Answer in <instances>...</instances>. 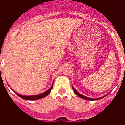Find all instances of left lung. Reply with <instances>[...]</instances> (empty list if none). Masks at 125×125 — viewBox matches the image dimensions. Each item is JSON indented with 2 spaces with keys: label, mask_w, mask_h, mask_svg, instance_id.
<instances>
[{
  "label": "left lung",
  "mask_w": 125,
  "mask_h": 125,
  "mask_svg": "<svg viewBox=\"0 0 125 125\" xmlns=\"http://www.w3.org/2000/svg\"><path fill=\"white\" fill-rule=\"evenodd\" d=\"M72 88L73 89V91H74V92L75 93V94H76L77 96H78L79 97H80V98H82V99H85V100H87V101H95V100H99V99H102V98H103V97H101V98H97V99H91V98H89V97H85V96H83V95H81L80 93H78V91H76V89H74V87H73L72 86Z\"/></svg>",
  "instance_id": "obj_1"
}]
</instances>
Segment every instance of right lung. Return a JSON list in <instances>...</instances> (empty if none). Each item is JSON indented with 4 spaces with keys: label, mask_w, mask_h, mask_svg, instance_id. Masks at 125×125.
I'll return each instance as SVG.
<instances>
[{
    "label": "right lung",
    "mask_w": 125,
    "mask_h": 125,
    "mask_svg": "<svg viewBox=\"0 0 125 125\" xmlns=\"http://www.w3.org/2000/svg\"><path fill=\"white\" fill-rule=\"evenodd\" d=\"M53 87V83L52 86H51L50 88H49L48 90H47L46 91H45L44 93H41V94H39V95H32V96H25V95H20V94H19V93H16L15 91H14L15 93H16L17 95H18L19 97H21V98H22V99H24V100H29V101H34V100H38V99H42L43 97H45L46 96L49 95L50 92H51V89H52Z\"/></svg>",
    "instance_id": "1"
}]
</instances>
